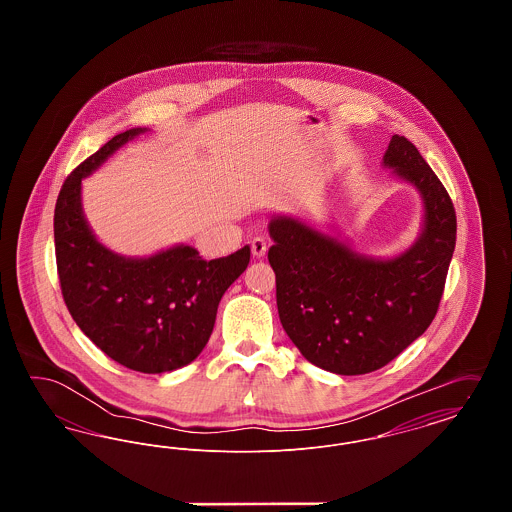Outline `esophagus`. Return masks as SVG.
<instances>
[{
	"mask_svg": "<svg viewBox=\"0 0 512 512\" xmlns=\"http://www.w3.org/2000/svg\"><path fill=\"white\" fill-rule=\"evenodd\" d=\"M267 249L268 245L265 238L257 236V238H253V240H251V253H253V257H257V259L265 257V255H267Z\"/></svg>",
	"mask_w": 512,
	"mask_h": 512,
	"instance_id": "1",
	"label": "esophagus"
}]
</instances>
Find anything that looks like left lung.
<instances>
[{"mask_svg":"<svg viewBox=\"0 0 512 512\" xmlns=\"http://www.w3.org/2000/svg\"><path fill=\"white\" fill-rule=\"evenodd\" d=\"M384 167L424 201L422 232L399 257H365L293 217L268 224L280 322L309 363L343 376L388 365L426 332L457 242L453 201L405 136H391Z\"/></svg>","mask_w":512,"mask_h":512,"instance_id":"8db88e82","label":"left lung"}]
</instances>
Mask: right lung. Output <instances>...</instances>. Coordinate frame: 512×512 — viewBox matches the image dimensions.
<instances>
[{
	"mask_svg": "<svg viewBox=\"0 0 512 512\" xmlns=\"http://www.w3.org/2000/svg\"><path fill=\"white\" fill-rule=\"evenodd\" d=\"M146 128L117 134L74 169L55 203L61 293L78 328L119 365L161 374L190 365L207 345L220 297L249 265L244 245L205 261L190 245L130 259L99 244L82 213V178Z\"/></svg>",
	"mask_w": 512,
	"mask_h": 512,
	"instance_id": "right-lung-1",
	"label": "right lung"
}]
</instances>
